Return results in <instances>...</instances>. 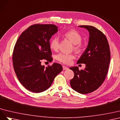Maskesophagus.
<instances>
[{
  "label": "esophagus",
  "instance_id": "esophagus-1",
  "mask_svg": "<svg viewBox=\"0 0 120 120\" xmlns=\"http://www.w3.org/2000/svg\"><path fill=\"white\" fill-rule=\"evenodd\" d=\"M63 70H68V68L66 66H63Z\"/></svg>",
  "mask_w": 120,
  "mask_h": 120
}]
</instances>
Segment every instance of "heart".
<instances>
[{
  "label": "heart",
  "mask_w": 120,
  "mask_h": 120,
  "mask_svg": "<svg viewBox=\"0 0 120 120\" xmlns=\"http://www.w3.org/2000/svg\"><path fill=\"white\" fill-rule=\"evenodd\" d=\"M64 36L66 39L70 41L73 44V49L77 53H80L82 51V45L81 43L82 37L80 34L74 30H68L64 34ZM59 39L57 37H54L51 40L50 47L51 49L57 51L59 48ZM75 58L73 54H66L60 53L57 54L56 59L59 62L65 64H70L72 61Z\"/></svg>",
  "instance_id": "heart-1"
}]
</instances>
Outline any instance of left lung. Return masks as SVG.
<instances>
[{"mask_svg":"<svg viewBox=\"0 0 120 120\" xmlns=\"http://www.w3.org/2000/svg\"><path fill=\"white\" fill-rule=\"evenodd\" d=\"M79 26L86 29L90 35L86 49L77 61V64H85V68L79 70L77 66L70 67L74 76L70 83L74 90L87 94L97 90L104 82L108 72L111 53L107 37L100 30L90 26Z\"/></svg>","mask_w":120,"mask_h":120,"instance_id":"8db88e82","label":"left lung"}]
</instances>
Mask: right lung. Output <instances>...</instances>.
<instances>
[{
    "mask_svg": "<svg viewBox=\"0 0 120 120\" xmlns=\"http://www.w3.org/2000/svg\"><path fill=\"white\" fill-rule=\"evenodd\" d=\"M53 24H35L23 32L17 40L12 53L13 66L19 80L27 90L36 93L48 88L62 70L54 63L45 67L41 61L53 60L49 40L57 32Z\"/></svg>",
    "mask_w": 120,
    "mask_h": 120,
    "instance_id": "add662e5",
    "label": "right lung"
}]
</instances>
